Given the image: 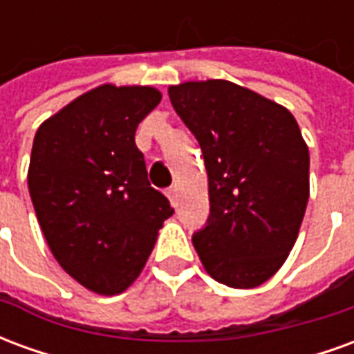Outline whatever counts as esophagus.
I'll return each instance as SVG.
<instances>
[{
	"mask_svg": "<svg viewBox=\"0 0 354 354\" xmlns=\"http://www.w3.org/2000/svg\"><path fill=\"white\" fill-rule=\"evenodd\" d=\"M167 195H169L170 203L176 205V187H169V189H167Z\"/></svg>",
	"mask_w": 354,
	"mask_h": 354,
	"instance_id": "esophagus-1",
	"label": "esophagus"
}]
</instances>
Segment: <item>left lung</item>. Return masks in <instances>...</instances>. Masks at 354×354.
<instances>
[{"label":"left lung","mask_w":354,"mask_h":354,"mask_svg":"<svg viewBox=\"0 0 354 354\" xmlns=\"http://www.w3.org/2000/svg\"><path fill=\"white\" fill-rule=\"evenodd\" d=\"M169 96L207 167L210 218L193 246L214 281L256 288L286 261L309 201V147L297 121L225 80L170 85Z\"/></svg>","instance_id":"8db88e82"}]
</instances>
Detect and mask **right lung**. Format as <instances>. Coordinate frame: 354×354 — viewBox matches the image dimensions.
Masks as SVG:
<instances>
[{
  "label": "right lung",
  "mask_w": 354,
  "mask_h": 354,
  "mask_svg": "<svg viewBox=\"0 0 354 354\" xmlns=\"http://www.w3.org/2000/svg\"><path fill=\"white\" fill-rule=\"evenodd\" d=\"M161 102L153 87L104 83L35 132L28 189L55 260L81 286L121 294L138 279L174 210L147 180L136 127Z\"/></svg>",
  "instance_id": "add662e5"
}]
</instances>
